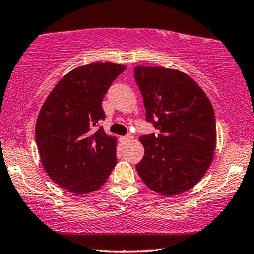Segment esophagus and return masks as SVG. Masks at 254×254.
I'll list each match as a JSON object with an SVG mask.
<instances>
[{
	"label": "esophagus",
	"mask_w": 254,
	"mask_h": 254,
	"mask_svg": "<svg viewBox=\"0 0 254 254\" xmlns=\"http://www.w3.org/2000/svg\"><path fill=\"white\" fill-rule=\"evenodd\" d=\"M121 139H122V141H123V143H127V141L132 140V139H133V137H132V134H127V136L122 137Z\"/></svg>",
	"instance_id": "esophagus-1"
}]
</instances>
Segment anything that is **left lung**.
I'll use <instances>...</instances> for the list:
<instances>
[{
    "instance_id": "1",
    "label": "left lung",
    "mask_w": 254,
    "mask_h": 254,
    "mask_svg": "<svg viewBox=\"0 0 254 254\" xmlns=\"http://www.w3.org/2000/svg\"><path fill=\"white\" fill-rule=\"evenodd\" d=\"M146 121L160 131L141 136L144 157L137 172L148 188L173 196L197 184L216 147V120L210 100L187 74L165 67H134Z\"/></svg>"
}]
</instances>
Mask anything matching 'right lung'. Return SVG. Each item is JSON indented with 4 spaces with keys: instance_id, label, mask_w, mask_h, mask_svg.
Here are the masks:
<instances>
[{
    "instance_id": "1",
    "label": "right lung",
    "mask_w": 254,
    "mask_h": 254,
    "mask_svg": "<svg viewBox=\"0 0 254 254\" xmlns=\"http://www.w3.org/2000/svg\"><path fill=\"white\" fill-rule=\"evenodd\" d=\"M127 67L93 63L67 73L47 96L36 123V143L49 177L75 195L95 191L116 165V141L101 127L102 100Z\"/></svg>"
}]
</instances>
